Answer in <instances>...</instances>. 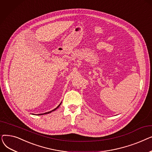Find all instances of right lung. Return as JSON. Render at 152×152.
Instances as JSON below:
<instances>
[{
	"instance_id": "1",
	"label": "right lung",
	"mask_w": 152,
	"mask_h": 152,
	"mask_svg": "<svg viewBox=\"0 0 152 152\" xmlns=\"http://www.w3.org/2000/svg\"><path fill=\"white\" fill-rule=\"evenodd\" d=\"M61 102L60 103V105H58V106L57 108H55V109H53V110H52V111H49V112H47V113H42V114H38L37 115H45V114H48V113H51L52 111H55V110H57V108H58L60 107V105H61Z\"/></svg>"
}]
</instances>
